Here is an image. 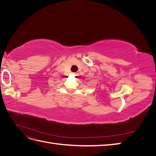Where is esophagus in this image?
Returning <instances> with one entry per match:
<instances>
[{"label": "esophagus", "mask_w": 156, "mask_h": 156, "mask_svg": "<svg viewBox=\"0 0 156 156\" xmlns=\"http://www.w3.org/2000/svg\"><path fill=\"white\" fill-rule=\"evenodd\" d=\"M72 75H76L77 73H74V72H73V73H72Z\"/></svg>", "instance_id": "34e87169"}]
</instances>
